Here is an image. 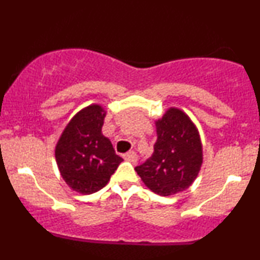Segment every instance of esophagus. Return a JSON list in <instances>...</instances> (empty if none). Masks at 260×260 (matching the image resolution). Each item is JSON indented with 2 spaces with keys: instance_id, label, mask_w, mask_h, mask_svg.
<instances>
[{
  "instance_id": "obj_1",
  "label": "esophagus",
  "mask_w": 260,
  "mask_h": 260,
  "mask_svg": "<svg viewBox=\"0 0 260 260\" xmlns=\"http://www.w3.org/2000/svg\"><path fill=\"white\" fill-rule=\"evenodd\" d=\"M123 159L127 161H131V162H136L137 159H138V156H137V154L134 153V151H128V153L123 155Z\"/></svg>"
}]
</instances>
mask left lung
<instances>
[{
    "mask_svg": "<svg viewBox=\"0 0 260 260\" xmlns=\"http://www.w3.org/2000/svg\"><path fill=\"white\" fill-rule=\"evenodd\" d=\"M154 153L136 171L151 192L161 197L187 189L201 171L203 145L194 122L186 112L170 107L155 121Z\"/></svg>",
    "mask_w": 260,
    "mask_h": 260,
    "instance_id": "8db88e82",
    "label": "left lung"
}]
</instances>
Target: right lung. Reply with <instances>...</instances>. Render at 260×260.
I'll return each mask as SVG.
<instances>
[{"instance_id":"obj_1","label":"right lung","mask_w":260,"mask_h":260,"mask_svg":"<svg viewBox=\"0 0 260 260\" xmlns=\"http://www.w3.org/2000/svg\"><path fill=\"white\" fill-rule=\"evenodd\" d=\"M106 110L99 104L84 107L71 118L56 143L59 174L71 189L91 194L109 183L123 161L101 132Z\"/></svg>"}]
</instances>
